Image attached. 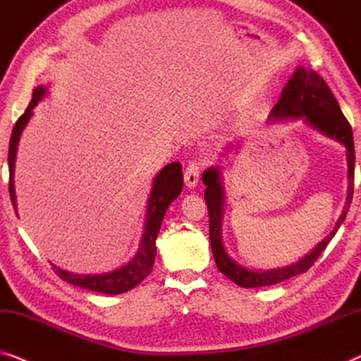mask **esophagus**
<instances>
[{
    "mask_svg": "<svg viewBox=\"0 0 361 361\" xmlns=\"http://www.w3.org/2000/svg\"><path fill=\"white\" fill-rule=\"evenodd\" d=\"M200 161H190V165L186 166L185 170V185L188 188H195L200 181Z\"/></svg>",
    "mask_w": 361,
    "mask_h": 361,
    "instance_id": "34e87169",
    "label": "esophagus"
}]
</instances>
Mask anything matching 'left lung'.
Wrapping results in <instances>:
<instances>
[{
	"mask_svg": "<svg viewBox=\"0 0 361 361\" xmlns=\"http://www.w3.org/2000/svg\"><path fill=\"white\" fill-rule=\"evenodd\" d=\"M302 118L306 124L311 126L324 135L337 140L347 149V164H348V190L347 201H345L342 216L338 217L335 229L314 248V250L289 267L276 268V270L253 271L248 268L238 265L227 255L224 243H222V214H224V188H222L221 171L216 166L207 169L202 173V183L206 185L204 200L209 211V238L212 255H214L216 265L222 275L242 288H262L271 286V284L281 283L288 278H293L301 273L307 271L314 265L319 255L326 250L327 243L332 240L338 227L347 217L348 207L352 204L353 197V180H355V145H353V132L352 126L348 124L340 106L329 90L326 81L322 77L311 68L298 67L296 72L284 86L280 99L271 109L270 119L284 121V119H299Z\"/></svg>",
	"mask_w": 361,
	"mask_h": 361,
	"instance_id": "8db88e82",
	"label": "left lung"
}]
</instances>
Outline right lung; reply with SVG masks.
<instances>
[{
	"instance_id": "obj_1",
	"label": "right lung",
	"mask_w": 361,
	"mask_h": 361,
	"mask_svg": "<svg viewBox=\"0 0 361 361\" xmlns=\"http://www.w3.org/2000/svg\"><path fill=\"white\" fill-rule=\"evenodd\" d=\"M47 93L45 86H37L32 91V99L24 111V114L16 121V126L11 132V140H9V152H8V166H9V196H11V202L16 209V191H14V164H16V150L19 144V137H21L24 128L29 123L30 116H32V109L40 99ZM183 190V171L181 165L178 161L169 164L160 170V173L155 176L154 185H152L150 197L147 202V219L144 233H142L139 248H137L135 257L132 258L129 263L124 267L118 268V270L109 273H101V275H78V273H72L67 270H62L54 263H50L54 271L57 273L59 278L80 286L88 291H96L103 294H121L129 291V289L135 288L145 276L150 275L152 268H154L155 262V240L159 235L161 221L171 201ZM18 214V211H16Z\"/></svg>"
}]
</instances>
